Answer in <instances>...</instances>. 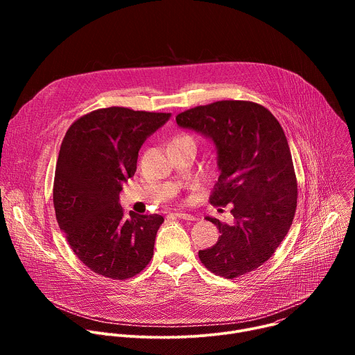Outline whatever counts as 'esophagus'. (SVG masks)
I'll return each instance as SVG.
<instances>
[{
    "label": "esophagus",
    "mask_w": 355,
    "mask_h": 355,
    "mask_svg": "<svg viewBox=\"0 0 355 355\" xmlns=\"http://www.w3.org/2000/svg\"><path fill=\"white\" fill-rule=\"evenodd\" d=\"M177 218H180V219H184V220H196V218L193 216V215H191V214H185V212H177V214H174Z\"/></svg>",
    "instance_id": "1"
}]
</instances>
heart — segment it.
<instances>
[{
    "label": "heart",
    "instance_id": "obj_1",
    "mask_svg": "<svg viewBox=\"0 0 355 355\" xmlns=\"http://www.w3.org/2000/svg\"><path fill=\"white\" fill-rule=\"evenodd\" d=\"M175 139H191L188 135H180V136H175V137H173L171 140H175Z\"/></svg>",
    "mask_w": 355,
    "mask_h": 355
}]
</instances>
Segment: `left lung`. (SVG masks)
<instances>
[{
  "label": "left lung",
  "mask_w": 355,
  "mask_h": 355,
  "mask_svg": "<svg viewBox=\"0 0 355 355\" xmlns=\"http://www.w3.org/2000/svg\"><path fill=\"white\" fill-rule=\"evenodd\" d=\"M175 121L214 140L220 174L209 202L233 205L232 225L207 218L220 236L198 252L200 263L227 279L257 270L289 232L297 204L295 168L279 122L263 105L236 99L187 110Z\"/></svg>",
  "instance_id": "1"
}]
</instances>
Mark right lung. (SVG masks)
<instances>
[{
    "instance_id": "add662e5",
    "label": "right lung",
    "mask_w": 355,
    "mask_h": 355,
    "mask_svg": "<svg viewBox=\"0 0 355 355\" xmlns=\"http://www.w3.org/2000/svg\"><path fill=\"white\" fill-rule=\"evenodd\" d=\"M168 118L110 107L83 115L66 132L53 182L56 219L74 254L98 275L128 279L153 257L164 218L126 216L118 200L122 184L135 175L146 137Z\"/></svg>"
}]
</instances>
